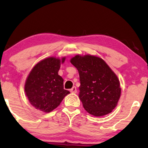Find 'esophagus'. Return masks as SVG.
I'll list each match as a JSON object with an SVG mask.
<instances>
[{
  "label": "esophagus",
  "instance_id": "obj_1",
  "mask_svg": "<svg viewBox=\"0 0 148 148\" xmlns=\"http://www.w3.org/2000/svg\"><path fill=\"white\" fill-rule=\"evenodd\" d=\"M70 92H71V93H73V94H75V93H76L77 92V90H76V88L75 87V86H74V87H72L71 89H70Z\"/></svg>",
  "mask_w": 148,
  "mask_h": 148
}]
</instances>
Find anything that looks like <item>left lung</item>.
Returning <instances> with one entry per match:
<instances>
[{"instance_id":"8db88e82","label":"left lung","mask_w":148,"mask_h":148,"mask_svg":"<svg viewBox=\"0 0 148 148\" xmlns=\"http://www.w3.org/2000/svg\"><path fill=\"white\" fill-rule=\"evenodd\" d=\"M70 62L78 71L79 98L86 112L96 117L111 113L121 96L120 80L113 70L94 55H76Z\"/></svg>"}]
</instances>
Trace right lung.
Listing matches in <instances>:
<instances>
[{
    "label": "right lung",
    "instance_id": "1",
    "mask_svg": "<svg viewBox=\"0 0 148 148\" xmlns=\"http://www.w3.org/2000/svg\"><path fill=\"white\" fill-rule=\"evenodd\" d=\"M66 57L51 56L40 60L32 68L25 84L29 102L36 110L45 113L56 108L70 92L64 89V80L58 75Z\"/></svg>",
    "mask_w": 148,
    "mask_h": 148
}]
</instances>
